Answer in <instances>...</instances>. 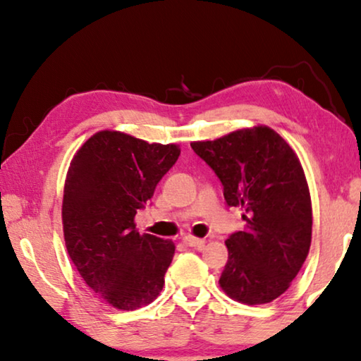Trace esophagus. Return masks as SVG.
Here are the masks:
<instances>
[{"label":"esophagus","instance_id":"obj_1","mask_svg":"<svg viewBox=\"0 0 361 361\" xmlns=\"http://www.w3.org/2000/svg\"><path fill=\"white\" fill-rule=\"evenodd\" d=\"M184 243L192 246V248H202L205 245L204 238H194V236H184Z\"/></svg>","mask_w":361,"mask_h":361}]
</instances>
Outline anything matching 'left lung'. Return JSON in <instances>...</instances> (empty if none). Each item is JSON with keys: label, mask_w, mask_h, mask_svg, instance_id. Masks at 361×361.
<instances>
[{"label": "left lung", "mask_w": 361, "mask_h": 361, "mask_svg": "<svg viewBox=\"0 0 361 361\" xmlns=\"http://www.w3.org/2000/svg\"><path fill=\"white\" fill-rule=\"evenodd\" d=\"M190 146L220 179L226 205L245 209V228L225 241L221 289L243 304L271 302L298 276L312 238V205L298 156L268 126Z\"/></svg>", "instance_id": "8db88e82"}]
</instances>
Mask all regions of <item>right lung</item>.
Here are the masks:
<instances>
[{
    "instance_id": "1",
    "label": "right lung",
    "mask_w": 361,
    "mask_h": 361,
    "mask_svg": "<svg viewBox=\"0 0 361 361\" xmlns=\"http://www.w3.org/2000/svg\"><path fill=\"white\" fill-rule=\"evenodd\" d=\"M180 154L125 133L93 135L68 167L63 189V238L72 263L93 293L133 310L154 300L176 246L140 235L135 216Z\"/></svg>"
}]
</instances>
